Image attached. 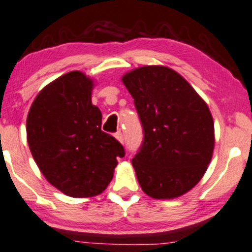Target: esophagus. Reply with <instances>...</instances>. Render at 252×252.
<instances>
[{
  "label": "esophagus",
  "mask_w": 252,
  "mask_h": 252,
  "mask_svg": "<svg viewBox=\"0 0 252 252\" xmlns=\"http://www.w3.org/2000/svg\"><path fill=\"white\" fill-rule=\"evenodd\" d=\"M115 138L119 140V142L121 143V144H124V134L121 133V132H116Z\"/></svg>",
  "instance_id": "obj_1"
}]
</instances>
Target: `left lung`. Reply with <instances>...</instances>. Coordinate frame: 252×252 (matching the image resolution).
Instances as JSON below:
<instances>
[{
  "label": "left lung",
  "mask_w": 252,
  "mask_h": 252,
  "mask_svg": "<svg viewBox=\"0 0 252 252\" xmlns=\"http://www.w3.org/2000/svg\"><path fill=\"white\" fill-rule=\"evenodd\" d=\"M134 99L144 132L132 158L142 190L155 199L183 196L212 161L215 136L204 99L174 69L143 66L121 78Z\"/></svg>",
  "instance_id": "1"
}]
</instances>
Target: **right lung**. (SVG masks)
Here are the masks:
<instances>
[{
	"label": "right lung",
	"instance_id": "right-lung-1",
	"mask_svg": "<svg viewBox=\"0 0 252 252\" xmlns=\"http://www.w3.org/2000/svg\"><path fill=\"white\" fill-rule=\"evenodd\" d=\"M94 79L72 71L48 84L32 103L26 134L42 174L64 194L102 193L114 175L124 147L101 129L102 113L91 102Z\"/></svg>",
	"mask_w": 252,
	"mask_h": 252
}]
</instances>
